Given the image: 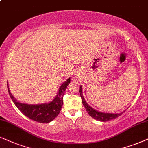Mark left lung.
<instances>
[{"mask_svg":"<svg viewBox=\"0 0 148 148\" xmlns=\"http://www.w3.org/2000/svg\"><path fill=\"white\" fill-rule=\"evenodd\" d=\"M79 93L80 96H81L82 101V103L84 106L85 107L86 110L87 111V112L88 113V114L90 116H92V118L98 120L100 121H110L111 119H116L118 116H121L122 113H117V114H114V113H104V112H101L99 111H97L95 109L91 108L88 103H86V101H85V99L84 98V95L82 94V86H80L79 87Z\"/></svg>","mask_w":148,"mask_h":148,"instance_id":"left-lung-1","label":"left lung"}]
</instances>
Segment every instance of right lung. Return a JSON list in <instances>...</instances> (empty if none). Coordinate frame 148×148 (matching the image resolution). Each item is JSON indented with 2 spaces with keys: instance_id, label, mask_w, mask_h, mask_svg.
I'll return each instance as SVG.
<instances>
[{
  "instance_id": "1",
  "label": "right lung",
  "mask_w": 148,
  "mask_h": 148,
  "mask_svg": "<svg viewBox=\"0 0 148 148\" xmlns=\"http://www.w3.org/2000/svg\"><path fill=\"white\" fill-rule=\"evenodd\" d=\"M70 81L71 78L69 77L61 85L57 95L52 101H51L50 103L37 105L27 104V103H22L17 101V100L11 93L10 88H9L8 82H7V88H8L9 94L13 102L21 112L34 121L40 122V123H47L53 121L59 114L63 105L64 94L66 88L70 83Z\"/></svg>"
}]
</instances>
